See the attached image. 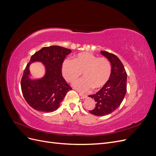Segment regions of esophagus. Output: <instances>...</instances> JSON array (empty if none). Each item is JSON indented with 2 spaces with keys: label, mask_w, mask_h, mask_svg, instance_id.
<instances>
[{
  "label": "esophagus",
  "mask_w": 156,
  "mask_h": 156,
  "mask_svg": "<svg viewBox=\"0 0 156 156\" xmlns=\"http://www.w3.org/2000/svg\"><path fill=\"white\" fill-rule=\"evenodd\" d=\"M79 96H81V98L82 99H84V98H87V96H86V95H84V94H82V93H81V92H79Z\"/></svg>",
  "instance_id": "1"
}]
</instances>
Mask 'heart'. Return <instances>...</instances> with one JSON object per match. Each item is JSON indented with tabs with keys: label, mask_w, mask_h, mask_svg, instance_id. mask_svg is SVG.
<instances>
[{
	"label": "heart",
	"mask_w": 156,
	"mask_h": 156,
	"mask_svg": "<svg viewBox=\"0 0 156 156\" xmlns=\"http://www.w3.org/2000/svg\"><path fill=\"white\" fill-rule=\"evenodd\" d=\"M62 72L68 82H73L83 73V78L75 81L73 85L80 91L88 92L92 88L100 89L107 83L111 74V65L106 57H98L91 53H80L73 60H64Z\"/></svg>",
	"instance_id": "1"
}]
</instances>
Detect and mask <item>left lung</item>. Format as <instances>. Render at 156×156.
Instances as JSON below:
<instances>
[{
  "instance_id": "1",
  "label": "left lung",
  "mask_w": 156,
  "mask_h": 156,
  "mask_svg": "<svg viewBox=\"0 0 156 156\" xmlns=\"http://www.w3.org/2000/svg\"><path fill=\"white\" fill-rule=\"evenodd\" d=\"M101 53L110 61L112 68L107 83L97 93L89 96L96 102L95 108L89 112L96 116L107 115L115 111L123 101L127 90V73L120 60L105 51Z\"/></svg>"
}]
</instances>
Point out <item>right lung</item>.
I'll return each mask as SVG.
<instances>
[{"instance_id":"add662e5","label":"right lung","mask_w":156,"mask_h":156,"mask_svg":"<svg viewBox=\"0 0 156 156\" xmlns=\"http://www.w3.org/2000/svg\"><path fill=\"white\" fill-rule=\"evenodd\" d=\"M72 51L62 47H45L32 55L23 74L21 87L26 101L34 109L45 112H53L59 107L66 93L72 90L62 74V65ZM41 62L46 67L44 77L40 80L29 77V66Z\"/></svg>"}]
</instances>
